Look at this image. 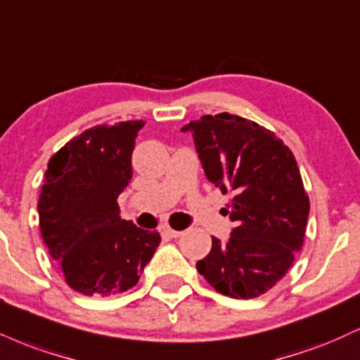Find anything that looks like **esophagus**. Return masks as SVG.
<instances>
[{
    "mask_svg": "<svg viewBox=\"0 0 360 360\" xmlns=\"http://www.w3.org/2000/svg\"><path fill=\"white\" fill-rule=\"evenodd\" d=\"M162 231L166 233L169 238H179L181 235H183V231H176V229H172V228H169V226H164Z\"/></svg>",
    "mask_w": 360,
    "mask_h": 360,
    "instance_id": "obj_1",
    "label": "esophagus"
}]
</instances>
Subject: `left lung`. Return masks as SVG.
Returning <instances> with one entry per match:
<instances>
[{
    "instance_id": "1",
    "label": "left lung",
    "mask_w": 360,
    "mask_h": 360,
    "mask_svg": "<svg viewBox=\"0 0 360 360\" xmlns=\"http://www.w3.org/2000/svg\"><path fill=\"white\" fill-rule=\"evenodd\" d=\"M193 136L205 176L223 194L236 226L196 263L216 292L255 298L283 278L304 245L310 202L292 150L253 120L205 115L181 129Z\"/></svg>"
}]
</instances>
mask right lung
Instances as JSON below:
<instances>
[{"label": "right lung", "instance_id": "right-lung-1", "mask_svg": "<svg viewBox=\"0 0 360 360\" xmlns=\"http://www.w3.org/2000/svg\"><path fill=\"white\" fill-rule=\"evenodd\" d=\"M144 120L95 125L50 159L38 216L43 243L67 283L89 297L127 292L161 243L158 231L120 218L132 150Z\"/></svg>", "mask_w": 360, "mask_h": 360}]
</instances>
